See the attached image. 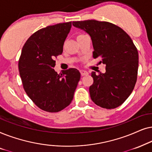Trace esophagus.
Here are the masks:
<instances>
[{"label": "esophagus", "mask_w": 152, "mask_h": 152, "mask_svg": "<svg viewBox=\"0 0 152 152\" xmlns=\"http://www.w3.org/2000/svg\"><path fill=\"white\" fill-rule=\"evenodd\" d=\"M80 74H81V76H86V75L88 74V72L85 70H80Z\"/></svg>", "instance_id": "esophagus-1"}]
</instances>
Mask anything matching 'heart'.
<instances>
[{
  "label": "heart",
  "instance_id": "obj_1",
  "mask_svg": "<svg viewBox=\"0 0 152 152\" xmlns=\"http://www.w3.org/2000/svg\"><path fill=\"white\" fill-rule=\"evenodd\" d=\"M83 35H83V34H79V35H78L77 36V38L80 37V36H83Z\"/></svg>",
  "mask_w": 152,
  "mask_h": 152
}]
</instances>
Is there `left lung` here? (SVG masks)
I'll return each instance as SVG.
<instances>
[{
  "label": "left lung",
  "mask_w": 152,
  "mask_h": 152,
  "mask_svg": "<svg viewBox=\"0 0 152 152\" xmlns=\"http://www.w3.org/2000/svg\"><path fill=\"white\" fill-rule=\"evenodd\" d=\"M74 27L87 32L92 39L93 58H100L106 73L92 72L91 99L97 106L112 109L130 96L137 80L138 52L128 34L114 24L96 20L73 21Z\"/></svg>",
  "instance_id": "obj_1"
}]
</instances>
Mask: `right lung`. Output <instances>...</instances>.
Segmentation results:
<instances>
[{"instance_id":"right-lung-1","label":"right lung","mask_w":152,"mask_h":152,"mask_svg":"<svg viewBox=\"0 0 152 152\" xmlns=\"http://www.w3.org/2000/svg\"><path fill=\"white\" fill-rule=\"evenodd\" d=\"M72 22L49 26L28 38L21 50L19 71L24 90L36 106L56 113L71 104L78 81L79 71L70 68L61 74L54 70L55 58L61 55Z\"/></svg>"}]
</instances>
